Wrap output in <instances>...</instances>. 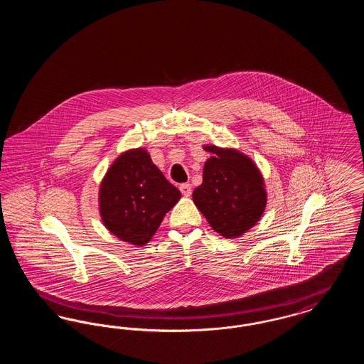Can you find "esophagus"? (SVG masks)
Returning a JSON list of instances; mask_svg holds the SVG:
<instances>
[{
  "label": "esophagus",
  "instance_id": "1",
  "mask_svg": "<svg viewBox=\"0 0 364 364\" xmlns=\"http://www.w3.org/2000/svg\"><path fill=\"white\" fill-rule=\"evenodd\" d=\"M180 191H181V193L184 195V196H191V193H192V188H191V184H181L180 186Z\"/></svg>",
  "mask_w": 364,
  "mask_h": 364
}]
</instances>
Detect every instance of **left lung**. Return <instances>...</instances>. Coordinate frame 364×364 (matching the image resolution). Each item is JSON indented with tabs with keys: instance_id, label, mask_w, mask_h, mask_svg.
Wrapping results in <instances>:
<instances>
[{
	"instance_id": "1",
	"label": "left lung",
	"mask_w": 364,
	"mask_h": 364,
	"mask_svg": "<svg viewBox=\"0 0 364 364\" xmlns=\"http://www.w3.org/2000/svg\"><path fill=\"white\" fill-rule=\"evenodd\" d=\"M213 156L205 162L203 183L192 192L196 208L225 239H236L259 221L267 202L257 164L236 149L203 146Z\"/></svg>"
}]
</instances>
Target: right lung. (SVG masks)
<instances>
[{"label": "right lung", "mask_w": 364, "mask_h": 364, "mask_svg": "<svg viewBox=\"0 0 364 364\" xmlns=\"http://www.w3.org/2000/svg\"><path fill=\"white\" fill-rule=\"evenodd\" d=\"M180 198L149 151L131 149L113 161L101 181L100 214L106 229L122 242L144 245Z\"/></svg>", "instance_id": "obj_1"}]
</instances>
